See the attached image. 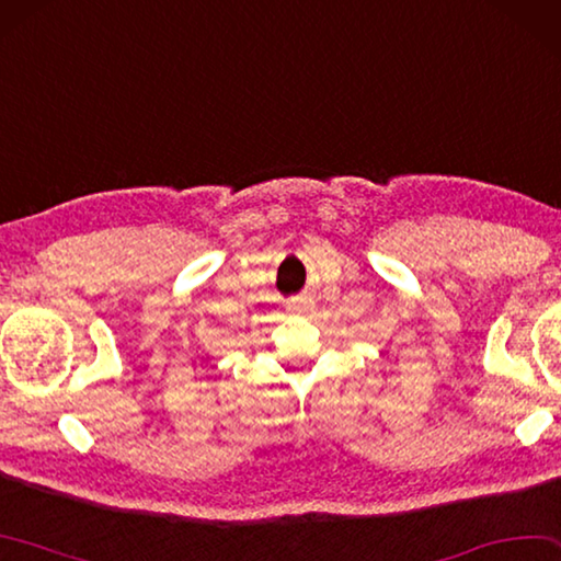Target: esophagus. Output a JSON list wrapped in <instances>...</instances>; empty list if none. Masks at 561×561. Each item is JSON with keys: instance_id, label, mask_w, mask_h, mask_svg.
I'll use <instances>...</instances> for the list:
<instances>
[{"instance_id": "esophagus-1", "label": "esophagus", "mask_w": 561, "mask_h": 561, "mask_svg": "<svg viewBox=\"0 0 561 561\" xmlns=\"http://www.w3.org/2000/svg\"><path fill=\"white\" fill-rule=\"evenodd\" d=\"M313 309V301L309 299V297H299V299H294L291 304H289V311L291 313H309Z\"/></svg>"}]
</instances>
